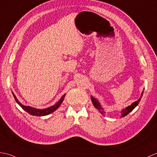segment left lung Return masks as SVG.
<instances>
[{
    "instance_id": "left-lung-1",
    "label": "left lung",
    "mask_w": 157,
    "mask_h": 157,
    "mask_svg": "<svg viewBox=\"0 0 157 157\" xmlns=\"http://www.w3.org/2000/svg\"><path fill=\"white\" fill-rule=\"evenodd\" d=\"M143 92H142V94H141V96H140V98H139V99H138L137 101H134V102H133L130 105H128V106L126 107L125 109H123V110L121 112H122V116H121V117H124L125 116H126L127 114H128L130 112H132L134 110V109L137 106L138 103H139V101H140V99H141L142 96H143ZM91 100H92V103H93V104L94 105V107H95L96 109H98V110L100 112L101 114H104V113H105V112H104L103 108H101L100 104L99 103V101H98L96 99V98H94L92 96H91Z\"/></svg>"
}]
</instances>
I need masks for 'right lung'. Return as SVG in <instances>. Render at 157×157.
Returning <instances> with one entry per match:
<instances>
[{"instance_id": "add662e5", "label": "right lung", "mask_w": 157, "mask_h": 157, "mask_svg": "<svg viewBox=\"0 0 157 157\" xmlns=\"http://www.w3.org/2000/svg\"><path fill=\"white\" fill-rule=\"evenodd\" d=\"M13 93V95L14 96V100L17 102V104H19L20 106L25 111H26L27 112H28L29 114H30L31 115L33 116H46V115H48L50 114L51 113L53 112L55 110H56L59 107V105H61V104L63 102V100L64 99V98L65 96V94L62 96L61 98V99L59 100V101H57V102L52 105V106L49 107L47 108H45V109H43V110H41V109H37V108H33L31 106H29V105H25L23 104H22L20 101L18 100V99L17 98V97L14 95V93Z\"/></svg>"}]
</instances>
